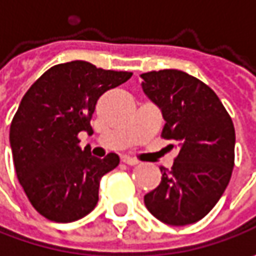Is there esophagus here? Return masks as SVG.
Masks as SVG:
<instances>
[{"label": "esophagus", "mask_w": 256, "mask_h": 256, "mask_svg": "<svg viewBox=\"0 0 256 256\" xmlns=\"http://www.w3.org/2000/svg\"><path fill=\"white\" fill-rule=\"evenodd\" d=\"M121 161H122L124 164H126V165H138V164H140V161H138V160L131 158V156H126V155L121 158Z\"/></svg>", "instance_id": "obj_1"}]
</instances>
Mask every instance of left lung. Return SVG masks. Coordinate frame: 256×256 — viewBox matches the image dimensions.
<instances>
[{"instance_id":"1","label":"left lung","mask_w":256,"mask_h":256,"mask_svg":"<svg viewBox=\"0 0 256 256\" xmlns=\"http://www.w3.org/2000/svg\"><path fill=\"white\" fill-rule=\"evenodd\" d=\"M142 90L162 112V138L178 155L160 185L144 196L164 224L182 226L202 220L226 190L235 160V130L216 94L178 70L141 75Z\"/></svg>"}]
</instances>
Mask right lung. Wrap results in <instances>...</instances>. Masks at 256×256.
<instances>
[{"label":"right lung","mask_w":256,"mask_h":256,"mask_svg":"<svg viewBox=\"0 0 256 256\" xmlns=\"http://www.w3.org/2000/svg\"><path fill=\"white\" fill-rule=\"evenodd\" d=\"M132 72L96 68L86 61L51 66L26 91L10 128L18 181L36 211L54 222L84 218L98 202L100 181L120 156L95 158L78 134L92 132L98 98Z\"/></svg>","instance_id":"obj_1"}]
</instances>
